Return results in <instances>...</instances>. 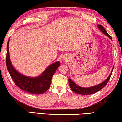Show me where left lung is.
Here are the masks:
<instances>
[{"instance_id": "1", "label": "left lung", "mask_w": 122, "mask_h": 122, "mask_svg": "<svg viewBox=\"0 0 122 122\" xmlns=\"http://www.w3.org/2000/svg\"><path fill=\"white\" fill-rule=\"evenodd\" d=\"M98 28H99V29L101 30L102 31L104 34H106V36H107L108 37L110 38V39L112 40V38L111 36H110L107 32V31L105 30L103 26L99 24L98 25ZM113 69H114V67L113 68L111 74H110L107 79L105 81H103V83L97 85V86H92V87H90V88H82L77 86V85H76L74 81H73L71 79H68V81H69L70 88H71V89L74 92H75L76 93H77V94H80L82 95H89V94H94V93L100 91V90L102 89L103 88H104V86H106V84H107L108 81H109L110 78H111Z\"/></svg>"}]
</instances>
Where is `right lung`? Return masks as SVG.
<instances>
[{"label": "right lung", "instance_id": "1", "mask_svg": "<svg viewBox=\"0 0 122 122\" xmlns=\"http://www.w3.org/2000/svg\"><path fill=\"white\" fill-rule=\"evenodd\" d=\"M9 41L6 49V64L9 74L16 86L26 92L34 94H43L49 89L51 78L60 65L59 61L51 64L42 74L36 78L24 76L18 72L11 64L9 53Z\"/></svg>", "mask_w": 122, "mask_h": 122}]
</instances>
